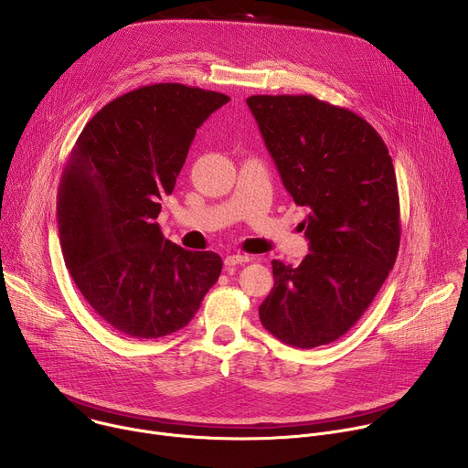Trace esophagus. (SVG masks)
I'll list each match as a JSON object with an SVG mask.
<instances>
[{
	"label": "esophagus",
	"mask_w": 468,
	"mask_h": 468,
	"mask_svg": "<svg viewBox=\"0 0 468 468\" xmlns=\"http://www.w3.org/2000/svg\"><path fill=\"white\" fill-rule=\"evenodd\" d=\"M246 262H250V257H248V255H244V253H233V255H228V257L224 259V264H226V266L246 264Z\"/></svg>",
	"instance_id": "esophagus-1"
}]
</instances>
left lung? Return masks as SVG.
Listing matches in <instances>:
<instances>
[{
	"label": "left lung",
	"instance_id": "obj_1",
	"mask_svg": "<svg viewBox=\"0 0 468 468\" xmlns=\"http://www.w3.org/2000/svg\"><path fill=\"white\" fill-rule=\"evenodd\" d=\"M294 204L311 253L298 266L272 261L274 287L259 318L282 343L329 345L363 316L399 248L392 159L359 114L305 96L246 100Z\"/></svg>",
	"mask_w": 468,
	"mask_h": 468
}]
</instances>
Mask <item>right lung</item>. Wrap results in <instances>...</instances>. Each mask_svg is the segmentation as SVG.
<instances>
[{
	"mask_svg": "<svg viewBox=\"0 0 468 468\" xmlns=\"http://www.w3.org/2000/svg\"><path fill=\"white\" fill-rule=\"evenodd\" d=\"M228 101L197 87L146 85L98 111L70 152L57 194L66 269L123 335L157 339L185 327L222 272L218 253L170 242L155 218L196 129Z\"/></svg>",
	"mask_w": 468,
	"mask_h": 468,
	"instance_id": "right-lung-1",
	"label": "right lung"
}]
</instances>
